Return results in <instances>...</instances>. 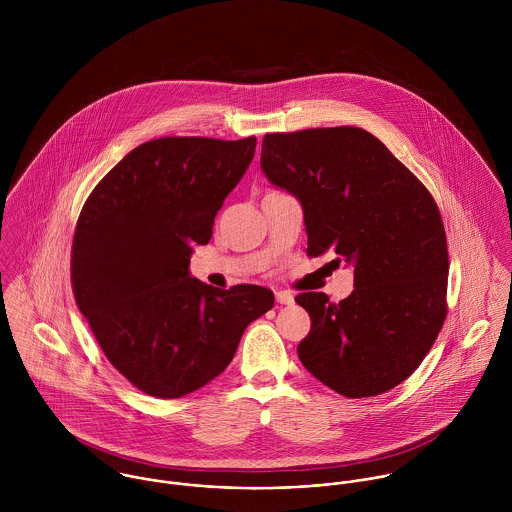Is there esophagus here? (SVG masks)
<instances>
[{
    "label": "esophagus",
    "mask_w": 512,
    "mask_h": 512,
    "mask_svg": "<svg viewBox=\"0 0 512 512\" xmlns=\"http://www.w3.org/2000/svg\"><path fill=\"white\" fill-rule=\"evenodd\" d=\"M276 299H278V303H282V305H292L293 303L292 293L286 292V290L276 292Z\"/></svg>",
    "instance_id": "obj_1"
}]
</instances>
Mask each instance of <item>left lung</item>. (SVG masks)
Segmentation results:
<instances>
[{
    "label": "left lung",
    "mask_w": 512,
    "mask_h": 512,
    "mask_svg": "<svg viewBox=\"0 0 512 512\" xmlns=\"http://www.w3.org/2000/svg\"><path fill=\"white\" fill-rule=\"evenodd\" d=\"M260 163L299 199L307 256L331 252V264L355 266V290L339 303L321 292L295 297L311 317L299 361L347 398L398 386L447 315V238L432 193L355 126L266 134Z\"/></svg>",
    "instance_id": "1"
}]
</instances>
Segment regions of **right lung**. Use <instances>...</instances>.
<instances>
[{"instance_id":"right-lung-1","label":"right lung","mask_w":512,"mask_h":512,"mask_svg":"<svg viewBox=\"0 0 512 512\" xmlns=\"http://www.w3.org/2000/svg\"><path fill=\"white\" fill-rule=\"evenodd\" d=\"M256 149L171 136L132 149L92 189L74 228L71 284L110 365L155 398L187 396L228 366L244 329L274 307V293L230 290L189 276L195 244Z\"/></svg>"}]
</instances>
